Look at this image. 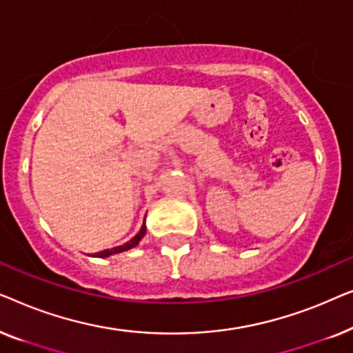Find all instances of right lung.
<instances>
[{
	"label": "right lung",
	"instance_id": "obj_1",
	"mask_svg": "<svg viewBox=\"0 0 353 353\" xmlns=\"http://www.w3.org/2000/svg\"><path fill=\"white\" fill-rule=\"evenodd\" d=\"M146 234V225L143 223V226H141V230H139V233L134 236V238H132L128 241V243H125V244H122V245H117V248H114V249H105V250H101V252H96L94 254V257H101V259H104V257H109V255H114V254H119V252H123V250H128V249H132V248H134V245H138V243L139 241L143 239V236Z\"/></svg>",
	"mask_w": 353,
	"mask_h": 353
}]
</instances>
